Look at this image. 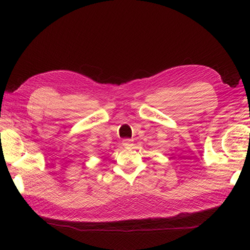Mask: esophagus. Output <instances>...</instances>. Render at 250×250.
Wrapping results in <instances>:
<instances>
[{
	"label": "esophagus",
	"instance_id": "obj_1",
	"mask_svg": "<svg viewBox=\"0 0 250 250\" xmlns=\"http://www.w3.org/2000/svg\"><path fill=\"white\" fill-rule=\"evenodd\" d=\"M122 144H124V146H130L132 144V140L131 139H125L124 141H122Z\"/></svg>",
	"mask_w": 250,
	"mask_h": 250
}]
</instances>
